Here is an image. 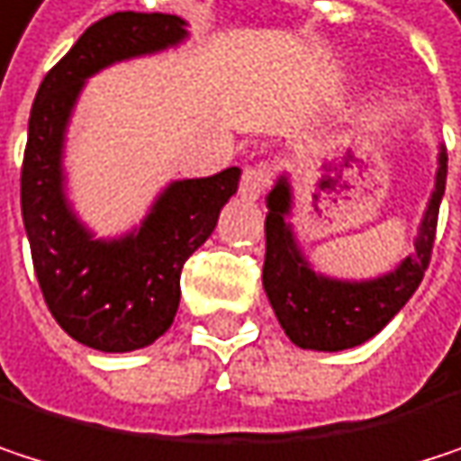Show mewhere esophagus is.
Returning <instances> with one entry per match:
<instances>
[{
  "mask_svg": "<svg viewBox=\"0 0 461 461\" xmlns=\"http://www.w3.org/2000/svg\"><path fill=\"white\" fill-rule=\"evenodd\" d=\"M266 182H268V166H247L244 168V176H241V198L247 201H258L266 190Z\"/></svg>",
  "mask_w": 461,
  "mask_h": 461,
  "instance_id": "obj_1",
  "label": "esophagus"
}]
</instances>
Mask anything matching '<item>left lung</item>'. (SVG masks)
<instances>
[{"label": "left lung", "mask_w": 461, "mask_h": 461, "mask_svg": "<svg viewBox=\"0 0 461 461\" xmlns=\"http://www.w3.org/2000/svg\"><path fill=\"white\" fill-rule=\"evenodd\" d=\"M446 149L440 147L435 190L413 239V252L394 271L365 282L330 279L312 268L298 247L293 225L287 222L293 212L290 179L285 174L276 179L266 198L263 287L282 330L293 344L314 351H341L365 344L411 301L432 258L438 212L446 193Z\"/></svg>", "instance_id": "obj_1"}]
</instances>
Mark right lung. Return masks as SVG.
I'll list each match as a JSON object with an SVG mask.
<instances>
[{
  "instance_id": "1",
  "label": "right lung",
  "mask_w": 461,
  "mask_h": 461,
  "mask_svg": "<svg viewBox=\"0 0 461 461\" xmlns=\"http://www.w3.org/2000/svg\"><path fill=\"white\" fill-rule=\"evenodd\" d=\"M187 23L166 13H113L45 75L29 117L21 212L34 274L56 322L99 351H133L160 339L179 309L185 260L212 236L220 209L239 190L241 168L176 179L139 228L96 239L64 190V139L88 77L117 61L179 45Z\"/></svg>"
}]
</instances>
